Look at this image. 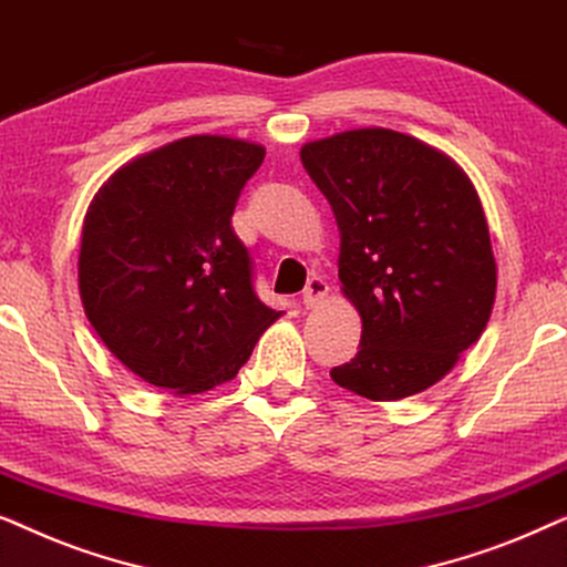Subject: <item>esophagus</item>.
Here are the masks:
<instances>
[{
    "label": "esophagus",
    "mask_w": 567,
    "mask_h": 567,
    "mask_svg": "<svg viewBox=\"0 0 567 567\" xmlns=\"http://www.w3.org/2000/svg\"><path fill=\"white\" fill-rule=\"evenodd\" d=\"M328 291H330V284L324 281L322 276H312V278H309L307 289H305V307L312 309L317 305H322V299L328 297Z\"/></svg>",
    "instance_id": "1"
}]
</instances>
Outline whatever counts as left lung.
Segmentation results:
<instances>
[{"label":"left lung","instance_id":"obj_1","mask_svg":"<svg viewBox=\"0 0 567 567\" xmlns=\"http://www.w3.org/2000/svg\"><path fill=\"white\" fill-rule=\"evenodd\" d=\"M299 154L336 214L338 278L361 315L359 353L332 382L374 402L429 390L493 312L498 268L475 185L392 128L340 131Z\"/></svg>","mask_w":567,"mask_h":567}]
</instances>
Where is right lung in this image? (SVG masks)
Returning a JSON list of instances; mask_svg holds the SVG:
<instances>
[{
	"label": "right lung",
	"instance_id": "add662e5",
	"mask_svg": "<svg viewBox=\"0 0 567 567\" xmlns=\"http://www.w3.org/2000/svg\"><path fill=\"white\" fill-rule=\"evenodd\" d=\"M260 144L185 136L115 169L84 214L80 297L100 340L144 382L200 394L237 377L281 312L252 289L231 229Z\"/></svg>",
	"mask_w": 567,
	"mask_h": 567
}]
</instances>
